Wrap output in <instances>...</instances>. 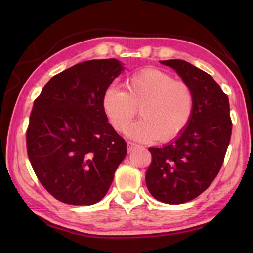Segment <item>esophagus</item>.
<instances>
[{
	"instance_id": "34e87169",
	"label": "esophagus",
	"mask_w": 253,
	"mask_h": 253,
	"mask_svg": "<svg viewBox=\"0 0 253 253\" xmlns=\"http://www.w3.org/2000/svg\"><path fill=\"white\" fill-rule=\"evenodd\" d=\"M137 147H139V146H138V144H136V143H133L131 141H128L127 142V151L128 152L133 151V150H135Z\"/></svg>"
}]
</instances>
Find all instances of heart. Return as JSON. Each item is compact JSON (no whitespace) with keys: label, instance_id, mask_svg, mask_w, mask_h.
I'll use <instances>...</instances> for the list:
<instances>
[{"label":"heart","instance_id":"obj_1","mask_svg":"<svg viewBox=\"0 0 253 253\" xmlns=\"http://www.w3.org/2000/svg\"><path fill=\"white\" fill-rule=\"evenodd\" d=\"M125 85L126 91L107 88L102 99L103 110L116 131L128 129L138 109L142 118L128 130L132 139L169 142L186 130L196 106L195 91L189 84L175 80L161 69L144 68L131 75Z\"/></svg>","mask_w":253,"mask_h":253}]
</instances>
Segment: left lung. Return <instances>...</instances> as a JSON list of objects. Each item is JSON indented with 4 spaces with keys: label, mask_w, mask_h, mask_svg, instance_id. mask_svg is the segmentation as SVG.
Here are the masks:
<instances>
[{
    "label": "left lung",
    "mask_w": 253,
    "mask_h": 253,
    "mask_svg": "<svg viewBox=\"0 0 253 253\" xmlns=\"http://www.w3.org/2000/svg\"><path fill=\"white\" fill-rule=\"evenodd\" d=\"M195 91L196 106L186 130L162 148H149L146 184L157 200L180 204L208 189L224 162L232 136L228 96L206 72L182 60L161 61Z\"/></svg>",
    "instance_id": "1"
}]
</instances>
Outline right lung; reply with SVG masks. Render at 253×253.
Here are the masks:
<instances>
[{"instance_id":"1","label":"right lung","mask_w":253,"mask_h":253,"mask_svg":"<svg viewBox=\"0 0 253 253\" xmlns=\"http://www.w3.org/2000/svg\"><path fill=\"white\" fill-rule=\"evenodd\" d=\"M123 69L116 58L76 64L53 76L34 102L27 152L41 185L61 202H99L126 157V142L102 105Z\"/></svg>"}]
</instances>
